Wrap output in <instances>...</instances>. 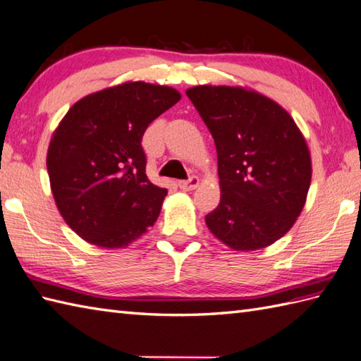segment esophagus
<instances>
[{
  "instance_id": "34e87169",
  "label": "esophagus",
  "mask_w": 361,
  "mask_h": 361,
  "mask_svg": "<svg viewBox=\"0 0 361 361\" xmlns=\"http://www.w3.org/2000/svg\"><path fill=\"white\" fill-rule=\"evenodd\" d=\"M178 185L183 191H191V190H195L199 185V178H196V176H191L188 180H179Z\"/></svg>"
}]
</instances>
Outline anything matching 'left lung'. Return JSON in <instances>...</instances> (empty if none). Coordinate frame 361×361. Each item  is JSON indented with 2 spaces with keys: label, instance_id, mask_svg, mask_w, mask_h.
Here are the masks:
<instances>
[{
  "label": "left lung",
  "instance_id": "8db88e82",
  "mask_svg": "<svg viewBox=\"0 0 361 361\" xmlns=\"http://www.w3.org/2000/svg\"><path fill=\"white\" fill-rule=\"evenodd\" d=\"M218 151L219 205L208 230L233 250H259L292 228L306 204L310 151L276 102L243 86L187 90Z\"/></svg>",
  "mask_w": 361,
  "mask_h": 361
}]
</instances>
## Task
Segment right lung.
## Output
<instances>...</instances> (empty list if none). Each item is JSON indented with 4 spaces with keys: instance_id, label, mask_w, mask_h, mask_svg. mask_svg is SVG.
Listing matches in <instances>:
<instances>
[{
    "instance_id": "add662e5",
    "label": "right lung",
    "mask_w": 361,
    "mask_h": 361,
    "mask_svg": "<svg viewBox=\"0 0 361 361\" xmlns=\"http://www.w3.org/2000/svg\"><path fill=\"white\" fill-rule=\"evenodd\" d=\"M180 100L170 86L126 82L80 99L47 148V173L63 219L86 243L123 248L154 226L166 188L147 176L148 125Z\"/></svg>"
}]
</instances>
